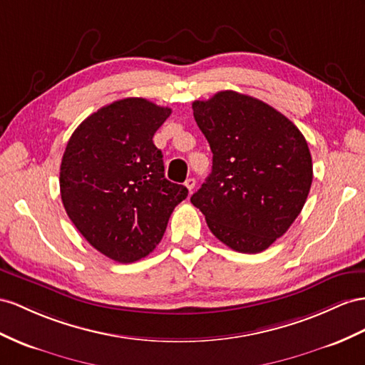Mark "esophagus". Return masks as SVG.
<instances>
[{"label": "esophagus", "instance_id": "esophagus-1", "mask_svg": "<svg viewBox=\"0 0 365 365\" xmlns=\"http://www.w3.org/2000/svg\"><path fill=\"white\" fill-rule=\"evenodd\" d=\"M185 186H186V188H188V191L191 192V191L194 190V186H195V179H192V177H190V179H186Z\"/></svg>", "mask_w": 365, "mask_h": 365}]
</instances>
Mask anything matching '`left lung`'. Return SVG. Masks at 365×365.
<instances>
[{"label":"left lung","mask_w":365,"mask_h":365,"mask_svg":"<svg viewBox=\"0 0 365 365\" xmlns=\"http://www.w3.org/2000/svg\"><path fill=\"white\" fill-rule=\"evenodd\" d=\"M192 110L212 170L191 203L227 247L260 253L285 235L310 192L307 140L279 110L235 91L195 100Z\"/></svg>","instance_id":"obj_1"}]
</instances>
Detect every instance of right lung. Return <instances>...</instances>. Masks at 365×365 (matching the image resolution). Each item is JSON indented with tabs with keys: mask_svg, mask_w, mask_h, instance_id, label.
<instances>
[{
	"mask_svg": "<svg viewBox=\"0 0 365 365\" xmlns=\"http://www.w3.org/2000/svg\"><path fill=\"white\" fill-rule=\"evenodd\" d=\"M170 108L123 98L91 114L71 135L60 166L69 219L89 244L120 264L146 257L188 195L165 177L153 137Z\"/></svg>",
	"mask_w": 365,
	"mask_h": 365,
	"instance_id": "obj_1",
	"label": "right lung"
}]
</instances>
